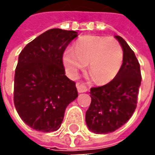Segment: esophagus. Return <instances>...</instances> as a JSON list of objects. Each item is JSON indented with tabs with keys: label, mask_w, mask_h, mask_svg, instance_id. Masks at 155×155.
<instances>
[{
	"label": "esophagus",
	"mask_w": 155,
	"mask_h": 155,
	"mask_svg": "<svg viewBox=\"0 0 155 155\" xmlns=\"http://www.w3.org/2000/svg\"><path fill=\"white\" fill-rule=\"evenodd\" d=\"M76 87H77L78 93H86L87 91V87L85 83H77L76 84Z\"/></svg>",
	"instance_id": "34e87169"
}]
</instances>
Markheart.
Listing matches in <instances>:
<instances>
[{
  "label": "heart",
  "instance_id": "heart-1",
  "mask_svg": "<svg viewBox=\"0 0 155 155\" xmlns=\"http://www.w3.org/2000/svg\"><path fill=\"white\" fill-rule=\"evenodd\" d=\"M124 53L114 38L86 36L67 49L62 56L63 65L71 77L84 70L89 63V74L96 82L110 81L117 75L123 63Z\"/></svg>",
  "mask_w": 155,
  "mask_h": 155
}]
</instances>
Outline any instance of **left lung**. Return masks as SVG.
<instances>
[{
  "mask_svg": "<svg viewBox=\"0 0 155 155\" xmlns=\"http://www.w3.org/2000/svg\"><path fill=\"white\" fill-rule=\"evenodd\" d=\"M123 49V64L106 85L92 87L91 104L86 112L88 129L95 134H107L123 126L136 108L141 86L140 64L134 51L120 36H115Z\"/></svg>",
  "mask_w": 155,
  "mask_h": 155,
  "instance_id": "obj_1",
  "label": "left lung"
}]
</instances>
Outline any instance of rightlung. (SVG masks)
Returning a JSON list of instances; mask_svg holds the SVG:
<instances>
[{
  "label": "right lung",
  "instance_id": "add662e5",
  "mask_svg": "<svg viewBox=\"0 0 155 155\" xmlns=\"http://www.w3.org/2000/svg\"><path fill=\"white\" fill-rule=\"evenodd\" d=\"M78 33L54 28L30 42L19 56L14 101L20 118L31 129L57 130L67 106L78 97L75 83L65 75L62 55Z\"/></svg>",
  "mask_w": 155,
  "mask_h": 155
}]
</instances>
